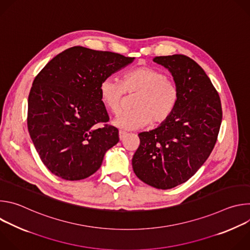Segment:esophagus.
Wrapping results in <instances>:
<instances>
[{
  "label": "esophagus",
  "mask_w": 250,
  "mask_h": 250,
  "mask_svg": "<svg viewBox=\"0 0 250 250\" xmlns=\"http://www.w3.org/2000/svg\"><path fill=\"white\" fill-rule=\"evenodd\" d=\"M119 135H120V139H121V140H124V139L128 135V133H127V132H125V131L121 130V131L119 132Z\"/></svg>",
  "instance_id": "34e87169"
}]
</instances>
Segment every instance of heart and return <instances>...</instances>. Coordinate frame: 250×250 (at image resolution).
Returning <instances> with one entry per match:
<instances>
[{
	"mask_svg": "<svg viewBox=\"0 0 250 250\" xmlns=\"http://www.w3.org/2000/svg\"><path fill=\"white\" fill-rule=\"evenodd\" d=\"M100 98L111 113L120 112L125 94L137 93L129 112H123L114 119V125L123 130H133L166 122L179 100L176 83L162 71L140 66L123 74L121 81L104 78L99 87Z\"/></svg>",
	"mask_w": 250,
	"mask_h": 250,
	"instance_id": "b5f03b06",
	"label": "heart"
}]
</instances>
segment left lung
<instances>
[{"label": "left lung", "instance_id": "1", "mask_svg": "<svg viewBox=\"0 0 250 250\" xmlns=\"http://www.w3.org/2000/svg\"><path fill=\"white\" fill-rule=\"evenodd\" d=\"M179 90L170 118L158 127L138 134L132 157L135 175L146 184L167 190L188 181L209 156L220 131V96L203 68L186 55L157 56Z\"/></svg>", "mask_w": 250, "mask_h": 250}]
</instances>
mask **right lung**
<instances>
[{"instance_id": "1", "label": "right lung", "mask_w": 250, "mask_h": 250, "mask_svg": "<svg viewBox=\"0 0 250 250\" xmlns=\"http://www.w3.org/2000/svg\"><path fill=\"white\" fill-rule=\"evenodd\" d=\"M133 59L73 46L52 58L34 78L27 102V128L51 173L69 181L85 179L101 167L106 150L118 144L119 130L106 124L109 115L99 87Z\"/></svg>"}]
</instances>
